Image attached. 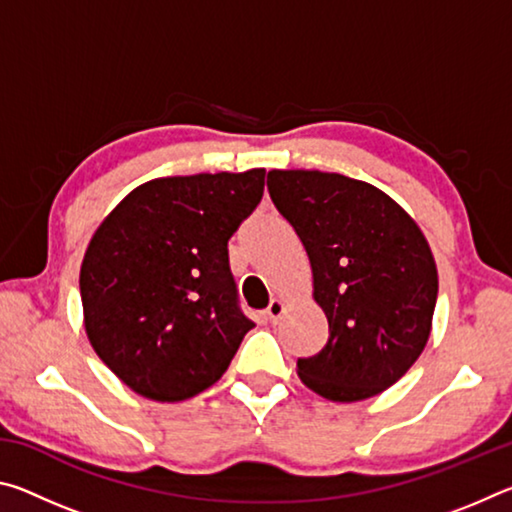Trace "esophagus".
<instances>
[{"label": "esophagus", "instance_id": "esophagus-1", "mask_svg": "<svg viewBox=\"0 0 512 512\" xmlns=\"http://www.w3.org/2000/svg\"><path fill=\"white\" fill-rule=\"evenodd\" d=\"M284 309H287V307H284V302L275 298V300H271V305L266 307V318L271 320V323H277V320H280V316L284 314Z\"/></svg>", "mask_w": 512, "mask_h": 512}]
</instances>
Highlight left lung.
Wrapping results in <instances>:
<instances>
[{
	"label": "left lung",
	"mask_w": 512,
	"mask_h": 512,
	"mask_svg": "<svg viewBox=\"0 0 512 512\" xmlns=\"http://www.w3.org/2000/svg\"><path fill=\"white\" fill-rule=\"evenodd\" d=\"M268 194L305 246L329 339L298 377L332 402L375 397L429 341L438 271L427 239L391 196L323 171H268Z\"/></svg>",
	"instance_id": "8db88e82"
}]
</instances>
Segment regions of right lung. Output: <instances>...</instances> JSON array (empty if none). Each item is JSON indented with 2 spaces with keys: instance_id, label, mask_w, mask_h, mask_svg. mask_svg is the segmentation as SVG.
<instances>
[{
  "instance_id": "obj_1",
  "label": "right lung",
  "mask_w": 512,
  "mask_h": 512,
  "mask_svg": "<svg viewBox=\"0 0 512 512\" xmlns=\"http://www.w3.org/2000/svg\"><path fill=\"white\" fill-rule=\"evenodd\" d=\"M264 169L155 178L85 250V332L128 388L183 402L221 379L255 327L239 307L228 241L264 194Z\"/></svg>"
}]
</instances>
